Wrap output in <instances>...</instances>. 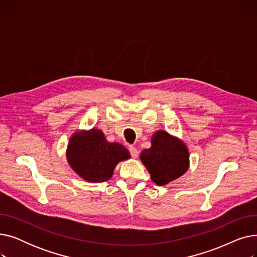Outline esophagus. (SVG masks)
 <instances>
[{
    "label": "esophagus",
    "instance_id": "34e87169",
    "mask_svg": "<svg viewBox=\"0 0 257 257\" xmlns=\"http://www.w3.org/2000/svg\"><path fill=\"white\" fill-rule=\"evenodd\" d=\"M129 152H130V154H131V156L133 157V158H138V156H139V150L137 149V148H134V147H130L129 148Z\"/></svg>",
    "mask_w": 257,
    "mask_h": 257
}]
</instances>
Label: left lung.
<instances>
[{
    "label": "left lung",
    "instance_id": "1",
    "mask_svg": "<svg viewBox=\"0 0 257 257\" xmlns=\"http://www.w3.org/2000/svg\"><path fill=\"white\" fill-rule=\"evenodd\" d=\"M141 160L157 185H166L179 178L190 166L185 144L164 130L153 134L151 148L142 151Z\"/></svg>",
    "mask_w": 257,
    "mask_h": 257
}]
</instances>
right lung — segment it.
<instances>
[{
    "instance_id": "add662e5",
    "label": "right lung",
    "mask_w": 257,
    "mask_h": 257,
    "mask_svg": "<svg viewBox=\"0 0 257 257\" xmlns=\"http://www.w3.org/2000/svg\"><path fill=\"white\" fill-rule=\"evenodd\" d=\"M67 163L79 176L88 182L109 180L119 161L130 158L126 148L107 142L99 129L75 132L66 149Z\"/></svg>"
}]
</instances>
